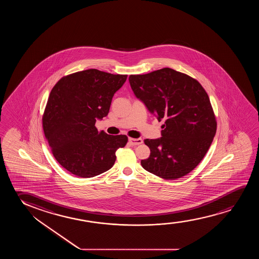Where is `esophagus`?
<instances>
[{
  "mask_svg": "<svg viewBox=\"0 0 259 259\" xmlns=\"http://www.w3.org/2000/svg\"><path fill=\"white\" fill-rule=\"evenodd\" d=\"M128 141H129V142H130V144L133 146L140 145V144H142V140L141 138H129Z\"/></svg>",
  "mask_w": 259,
  "mask_h": 259,
  "instance_id": "34e87169",
  "label": "esophagus"
}]
</instances>
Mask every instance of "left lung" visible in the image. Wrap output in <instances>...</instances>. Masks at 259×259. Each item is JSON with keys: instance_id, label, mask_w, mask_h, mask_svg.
Instances as JSON below:
<instances>
[{"instance_id": "8db88e82", "label": "left lung", "mask_w": 259, "mask_h": 259, "mask_svg": "<svg viewBox=\"0 0 259 259\" xmlns=\"http://www.w3.org/2000/svg\"><path fill=\"white\" fill-rule=\"evenodd\" d=\"M135 96L158 121L162 137L146 139L150 149L142 167L164 180H176L194 170L216 135L217 121L209 98L196 79L170 68L130 75Z\"/></svg>"}]
</instances>
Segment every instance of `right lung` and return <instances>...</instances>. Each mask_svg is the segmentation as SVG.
<instances>
[{
    "mask_svg": "<svg viewBox=\"0 0 259 259\" xmlns=\"http://www.w3.org/2000/svg\"><path fill=\"white\" fill-rule=\"evenodd\" d=\"M126 78L89 69L64 76L51 90L43 131L54 157L75 176L92 178L110 170L117 149L127 143L126 135H109L96 127Z\"/></svg>",
    "mask_w": 259,
    "mask_h": 259,
    "instance_id": "1",
    "label": "right lung"
}]
</instances>
